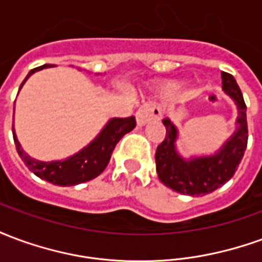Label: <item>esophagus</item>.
I'll list each match as a JSON object with an SVG mask.
<instances>
[{
  "label": "esophagus",
  "instance_id": "34e87169",
  "mask_svg": "<svg viewBox=\"0 0 262 262\" xmlns=\"http://www.w3.org/2000/svg\"><path fill=\"white\" fill-rule=\"evenodd\" d=\"M160 116H161V108L157 103L148 102L139 108L136 112V122L139 126H144L151 120L159 119Z\"/></svg>",
  "mask_w": 262,
  "mask_h": 262
}]
</instances>
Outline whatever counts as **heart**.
Instances as JSON below:
<instances>
[{
  "label": "heart",
  "mask_w": 262,
  "mask_h": 262,
  "mask_svg": "<svg viewBox=\"0 0 262 262\" xmlns=\"http://www.w3.org/2000/svg\"><path fill=\"white\" fill-rule=\"evenodd\" d=\"M174 90H177V88H176V86H171V88H170V90H168V92H172V91H174Z\"/></svg>",
  "instance_id": "obj_1"
}]
</instances>
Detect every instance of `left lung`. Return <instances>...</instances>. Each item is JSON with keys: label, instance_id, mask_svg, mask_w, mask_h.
<instances>
[{"label": "left lung", "instance_id": "left-lung-1", "mask_svg": "<svg viewBox=\"0 0 262 262\" xmlns=\"http://www.w3.org/2000/svg\"><path fill=\"white\" fill-rule=\"evenodd\" d=\"M222 88L236 105L237 119L236 130L216 153L191 156L189 159L182 157L177 148L178 127L170 118L163 120L167 133L156 151V170L160 181L176 192L191 196L213 192L234 176L244 156L248 139L246 103L231 74L222 73Z\"/></svg>", "mask_w": 262, "mask_h": 262}]
</instances>
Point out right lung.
<instances>
[{
    "instance_id": "right-lung-1",
    "label": "right lung",
    "mask_w": 262,
    "mask_h": 262,
    "mask_svg": "<svg viewBox=\"0 0 262 262\" xmlns=\"http://www.w3.org/2000/svg\"><path fill=\"white\" fill-rule=\"evenodd\" d=\"M50 67H53V66L45 64L31 70L24 82L20 84L19 91L32 74H35L36 71H40L43 69H50ZM135 126H136L135 116L112 118L105 123L101 132L94 137V140L86 144L85 147H82L80 151H77L67 159L54 160V161H40V160L31 157L20 146L14 126H12V133H14V142L19 157L35 176L42 178L45 181L52 182L54 185L71 187V185L82 184V182L91 181L94 178H97L106 168L115 146L126 133L133 130Z\"/></svg>"
}]
</instances>
